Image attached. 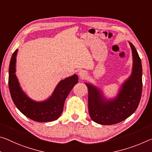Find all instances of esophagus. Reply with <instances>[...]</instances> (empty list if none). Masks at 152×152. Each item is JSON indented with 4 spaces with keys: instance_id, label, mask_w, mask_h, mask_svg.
<instances>
[{
    "instance_id": "34e87169",
    "label": "esophagus",
    "mask_w": 152,
    "mask_h": 152,
    "mask_svg": "<svg viewBox=\"0 0 152 152\" xmlns=\"http://www.w3.org/2000/svg\"><path fill=\"white\" fill-rule=\"evenodd\" d=\"M86 76H87V72H86L85 70H80L78 72V76L80 77V78L81 79H84L85 78Z\"/></svg>"
}]
</instances>
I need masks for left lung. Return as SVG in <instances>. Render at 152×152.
<instances>
[{"label": "left lung", "instance_id": "left-lung-1", "mask_svg": "<svg viewBox=\"0 0 152 152\" xmlns=\"http://www.w3.org/2000/svg\"><path fill=\"white\" fill-rule=\"evenodd\" d=\"M132 56L130 75L119 87L115 97L108 98L102 88L85 83L88 91V113L94 122L103 125L119 123L133 114L139 104L142 92V65L135 47L129 41Z\"/></svg>", "mask_w": 152, "mask_h": 152}]
</instances>
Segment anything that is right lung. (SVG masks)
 <instances>
[{
	"instance_id": "add662e5",
	"label": "right lung",
	"mask_w": 152,
	"mask_h": 152,
	"mask_svg": "<svg viewBox=\"0 0 152 152\" xmlns=\"http://www.w3.org/2000/svg\"><path fill=\"white\" fill-rule=\"evenodd\" d=\"M18 52V49H16L12 55L9 69V91L15 106L23 115L34 121L47 122L58 119L63 112L67 97L78 83L77 74L60 80L51 95L45 100L40 102L33 100L23 91L15 74Z\"/></svg>"
}]
</instances>
